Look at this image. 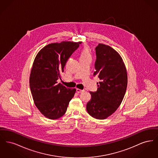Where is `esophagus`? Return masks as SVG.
<instances>
[{"label": "esophagus", "mask_w": 158, "mask_h": 158, "mask_svg": "<svg viewBox=\"0 0 158 158\" xmlns=\"http://www.w3.org/2000/svg\"><path fill=\"white\" fill-rule=\"evenodd\" d=\"M84 90H82V89H76V92H77V93H81V92H83Z\"/></svg>", "instance_id": "obj_1"}]
</instances>
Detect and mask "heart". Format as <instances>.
I'll return each instance as SVG.
<instances>
[{
    "mask_svg": "<svg viewBox=\"0 0 158 158\" xmlns=\"http://www.w3.org/2000/svg\"><path fill=\"white\" fill-rule=\"evenodd\" d=\"M90 57V53L88 50V49L85 47L83 48L81 52V54H80V59L82 58H85V57Z\"/></svg>",
    "mask_w": 158,
    "mask_h": 158,
    "instance_id": "b5f03b06",
    "label": "heart"
}]
</instances>
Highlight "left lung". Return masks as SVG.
<instances>
[{
    "instance_id": "8db88e82",
    "label": "left lung",
    "mask_w": 158,
    "mask_h": 158,
    "mask_svg": "<svg viewBox=\"0 0 158 158\" xmlns=\"http://www.w3.org/2000/svg\"><path fill=\"white\" fill-rule=\"evenodd\" d=\"M96 70L100 82L98 89L90 92L91 99L86 110L92 117L104 120L114 113L120 105L127 86V73L120 55L112 47L99 44L95 48Z\"/></svg>"
}]
</instances>
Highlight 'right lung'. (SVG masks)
<instances>
[{
    "label": "right lung",
    "instance_id": "add662e5",
    "mask_svg": "<svg viewBox=\"0 0 158 158\" xmlns=\"http://www.w3.org/2000/svg\"><path fill=\"white\" fill-rule=\"evenodd\" d=\"M82 42L62 41L43 47L36 56L31 71L30 86L35 105L45 117L55 120L66 112L76 89L58 83L68 59Z\"/></svg>",
    "mask_w": 158,
    "mask_h": 158
}]
</instances>
